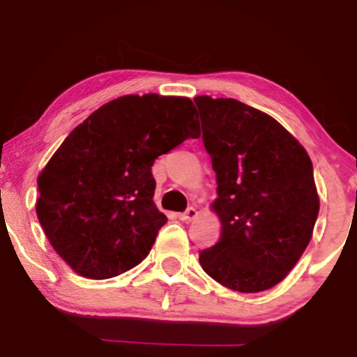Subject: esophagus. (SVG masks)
<instances>
[{
    "label": "esophagus",
    "mask_w": 357,
    "mask_h": 357,
    "mask_svg": "<svg viewBox=\"0 0 357 357\" xmlns=\"http://www.w3.org/2000/svg\"><path fill=\"white\" fill-rule=\"evenodd\" d=\"M196 216H198V211H196V208L191 206V208H188V210L184 213H181V215H179V220L184 221V223H188V221L195 220Z\"/></svg>",
    "instance_id": "esophagus-1"
}]
</instances>
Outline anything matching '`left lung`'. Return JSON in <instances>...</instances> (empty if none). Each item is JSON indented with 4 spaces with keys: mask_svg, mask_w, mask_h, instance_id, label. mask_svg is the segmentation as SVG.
<instances>
[{
    "mask_svg": "<svg viewBox=\"0 0 357 357\" xmlns=\"http://www.w3.org/2000/svg\"><path fill=\"white\" fill-rule=\"evenodd\" d=\"M211 155L220 241L199 252L204 272L236 292L282 282L312 238L319 196L312 161L284 126L235 99H195Z\"/></svg>",
    "mask_w": 357,
    "mask_h": 357,
    "instance_id": "1",
    "label": "left lung"
}]
</instances>
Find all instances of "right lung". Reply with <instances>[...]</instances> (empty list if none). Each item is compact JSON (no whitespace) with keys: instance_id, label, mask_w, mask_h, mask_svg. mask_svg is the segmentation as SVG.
I'll use <instances>...</instances> for the list:
<instances>
[{"instance_id":"add662e5","label":"right lung","mask_w":357,"mask_h":357,"mask_svg":"<svg viewBox=\"0 0 357 357\" xmlns=\"http://www.w3.org/2000/svg\"><path fill=\"white\" fill-rule=\"evenodd\" d=\"M186 97L110 100L77 126L38 174L36 216L55 252L82 277L134 268L167 218L154 204V161L199 137Z\"/></svg>"}]
</instances>
